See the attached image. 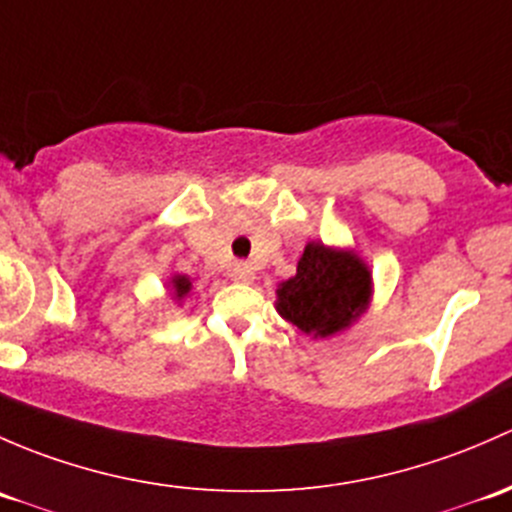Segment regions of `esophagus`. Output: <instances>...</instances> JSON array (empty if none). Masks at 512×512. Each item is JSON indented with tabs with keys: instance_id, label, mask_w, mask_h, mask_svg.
Wrapping results in <instances>:
<instances>
[{
	"instance_id": "esophagus-1",
	"label": "esophagus",
	"mask_w": 512,
	"mask_h": 512,
	"mask_svg": "<svg viewBox=\"0 0 512 512\" xmlns=\"http://www.w3.org/2000/svg\"><path fill=\"white\" fill-rule=\"evenodd\" d=\"M231 278H234L236 283H251L254 281V268H251L249 263H234V268H231Z\"/></svg>"
}]
</instances>
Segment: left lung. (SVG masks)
I'll return each instance as SVG.
<instances>
[{
  "label": "left lung",
  "instance_id": "1",
  "mask_svg": "<svg viewBox=\"0 0 512 512\" xmlns=\"http://www.w3.org/2000/svg\"><path fill=\"white\" fill-rule=\"evenodd\" d=\"M370 271L357 256L308 244L293 278L278 288V313L313 337L340 333L365 310Z\"/></svg>",
  "mask_w": 512,
  "mask_h": 512
}]
</instances>
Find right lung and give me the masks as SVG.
Returning <instances> with one entry per match:
<instances>
[{
	"label": "right lung",
	"mask_w": 512,
	"mask_h": 512,
	"mask_svg": "<svg viewBox=\"0 0 512 512\" xmlns=\"http://www.w3.org/2000/svg\"><path fill=\"white\" fill-rule=\"evenodd\" d=\"M172 286H175L177 298H184V295L189 293V288H192V283H189L187 276H177V278H172Z\"/></svg>",
	"instance_id": "right-lung-1"
}]
</instances>
